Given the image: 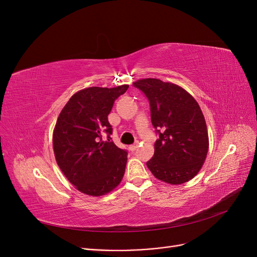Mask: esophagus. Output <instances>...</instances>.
<instances>
[{"label": "esophagus", "instance_id": "esophagus-1", "mask_svg": "<svg viewBox=\"0 0 257 257\" xmlns=\"http://www.w3.org/2000/svg\"><path fill=\"white\" fill-rule=\"evenodd\" d=\"M138 148V142H136L135 144H133V145H131L130 146V149L132 150V151H135L136 149Z\"/></svg>", "mask_w": 257, "mask_h": 257}]
</instances>
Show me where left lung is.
<instances>
[{"mask_svg": "<svg viewBox=\"0 0 257 257\" xmlns=\"http://www.w3.org/2000/svg\"><path fill=\"white\" fill-rule=\"evenodd\" d=\"M133 85L149 100L151 122L159 136L148 168L166 183L191 180L203 166L209 147L198 103L181 87L160 79H141Z\"/></svg>", "mask_w": 257, "mask_h": 257, "instance_id": "left-lung-1", "label": "left lung"}]
</instances>
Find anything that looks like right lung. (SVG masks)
Here are the masks:
<instances>
[{
    "instance_id": "1",
    "label": "right lung",
    "mask_w": 257,
    "mask_h": 257,
    "mask_svg": "<svg viewBox=\"0 0 257 257\" xmlns=\"http://www.w3.org/2000/svg\"><path fill=\"white\" fill-rule=\"evenodd\" d=\"M127 88L83 89L69 98L58 118L52 139L57 163L68 181L88 195L109 193L125 172L127 151L110 141L108 114Z\"/></svg>"
}]
</instances>
